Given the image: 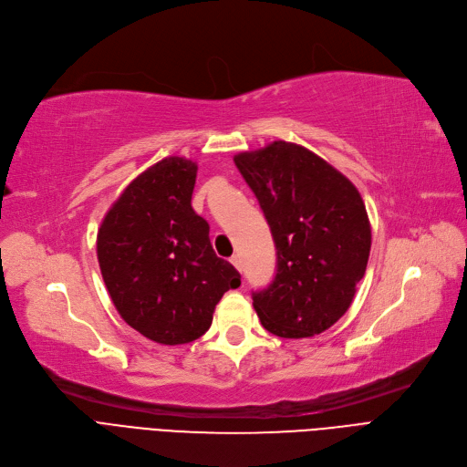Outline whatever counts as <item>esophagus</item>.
<instances>
[{"label": "esophagus", "instance_id": "34e87169", "mask_svg": "<svg viewBox=\"0 0 467 467\" xmlns=\"http://www.w3.org/2000/svg\"><path fill=\"white\" fill-rule=\"evenodd\" d=\"M231 263H233V265H234L238 271H242V259H240V255H233V257H231Z\"/></svg>", "mask_w": 467, "mask_h": 467}]
</instances>
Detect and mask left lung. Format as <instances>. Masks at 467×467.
<instances>
[{
  "instance_id": "1",
  "label": "left lung",
  "mask_w": 467,
  "mask_h": 467,
  "mask_svg": "<svg viewBox=\"0 0 467 467\" xmlns=\"http://www.w3.org/2000/svg\"><path fill=\"white\" fill-rule=\"evenodd\" d=\"M234 164L276 246L275 280L252 296L263 328L290 339L328 330L349 309L370 255V221L357 187L286 140L240 152Z\"/></svg>"
}]
</instances>
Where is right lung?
<instances>
[{
    "mask_svg": "<svg viewBox=\"0 0 467 467\" xmlns=\"http://www.w3.org/2000/svg\"><path fill=\"white\" fill-rule=\"evenodd\" d=\"M196 161L168 156L119 194L97 233V257L119 317L161 346L204 336L240 273L215 255L191 198Z\"/></svg>",
    "mask_w": 467,
    "mask_h": 467,
    "instance_id": "1",
    "label": "right lung"
}]
</instances>
